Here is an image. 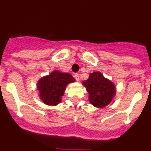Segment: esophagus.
I'll list each match as a JSON object with an SVG mask.
<instances>
[{"label": "esophagus", "mask_w": 151, "mask_h": 151, "mask_svg": "<svg viewBox=\"0 0 151 151\" xmlns=\"http://www.w3.org/2000/svg\"><path fill=\"white\" fill-rule=\"evenodd\" d=\"M74 77L76 81H79V75H78V73H76V74L74 75Z\"/></svg>", "instance_id": "obj_1"}]
</instances>
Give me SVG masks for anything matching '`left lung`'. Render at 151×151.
I'll use <instances>...</instances> for the list:
<instances>
[{
	"label": "left lung",
	"instance_id": "left-lung-1",
	"mask_svg": "<svg viewBox=\"0 0 151 151\" xmlns=\"http://www.w3.org/2000/svg\"><path fill=\"white\" fill-rule=\"evenodd\" d=\"M83 85L89 93V101L97 107L109 104L116 94L114 85L99 72L91 73L88 79L83 82Z\"/></svg>",
	"mask_w": 151,
	"mask_h": 151
}]
</instances>
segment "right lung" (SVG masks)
Here are the masks:
<instances>
[{
  "instance_id": "1",
  "label": "right lung",
  "mask_w": 151,
  "mask_h": 151,
  "mask_svg": "<svg viewBox=\"0 0 151 151\" xmlns=\"http://www.w3.org/2000/svg\"><path fill=\"white\" fill-rule=\"evenodd\" d=\"M75 78L69 73L52 72L38 81V89L40 98L47 105H57L61 101L66 85L74 82Z\"/></svg>"
}]
</instances>
